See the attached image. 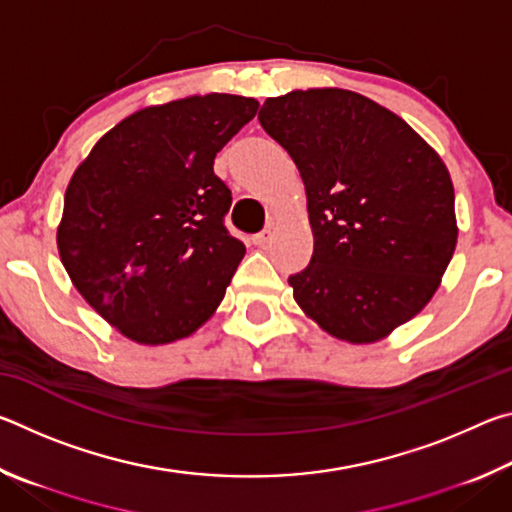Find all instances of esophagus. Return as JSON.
<instances>
[{"label":"esophagus","instance_id":"obj_1","mask_svg":"<svg viewBox=\"0 0 512 512\" xmlns=\"http://www.w3.org/2000/svg\"><path fill=\"white\" fill-rule=\"evenodd\" d=\"M271 239H273V230L266 228V230H262V232H257V235L253 237V244H255V246H266Z\"/></svg>","mask_w":512,"mask_h":512}]
</instances>
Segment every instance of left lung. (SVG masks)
Listing matches in <instances>:
<instances>
[{
    "mask_svg": "<svg viewBox=\"0 0 512 512\" xmlns=\"http://www.w3.org/2000/svg\"><path fill=\"white\" fill-rule=\"evenodd\" d=\"M257 119L296 162L307 192L314 255L289 275L298 305L350 343L411 320L456 248L454 187L438 153L350 90L266 99Z\"/></svg>",
    "mask_w": 512,
    "mask_h": 512,
    "instance_id": "left-lung-1",
    "label": "left lung"
}]
</instances>
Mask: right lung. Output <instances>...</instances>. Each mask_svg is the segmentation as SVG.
<instances>
[{"label":"right lung","instance_id":"add662e5","mask_svg":"<svg viewBox=\"0 0 512 512\" xmlns=\"http://www.w3.org/2000/svg\"><path fill=\"white\" fill-rule=\"evenodd\" d=\"M259 103L207 94L146 108L94 144L65 192L63 266L81 296L137 343L185 339L214 314L246 246L225 228L214 158Z\"/></svg>","mask_w":512,"mask_h":512}]
</instances>
